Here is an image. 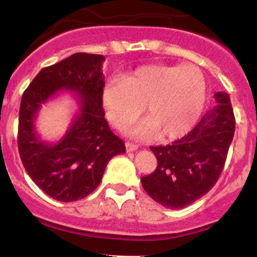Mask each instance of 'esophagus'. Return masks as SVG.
<instances>
[{"label": "esophagus", "mask_w": 257, "mask_h": 257, "mask_svg": "<svg viewBox=\"0 0 257 257\" xmlns=\"http://www.w3.org/2000/svg\"><path fill=\"white\" fill-rule=\"evenodd\" d=\"M125 147H126V151L129 152H133L136 150H138V146L136 143H132V142H125Z\"/></svg>", "instance_id": "1"}]
</instances>
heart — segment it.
Instances as JSON below:
<instances>
[{"label": "heart", "instance_id": "obj_1", "mask_svg": "<svg viewBox=\"0 0 257 257\" xmlns=\"http://www.w3.org/2000/svg\"><path fill=\"white\" fill-rule=\"evenodd\" d=\"M207 85L195 65H146L123 79H110L102 88V102L108 121L124 129L140 117L146 119L131 129L137 137L156 134L160 140H174L188 133L202 114Z\"/></svg>", "mask_w": 257, "mask_h": 257}]
</instances>
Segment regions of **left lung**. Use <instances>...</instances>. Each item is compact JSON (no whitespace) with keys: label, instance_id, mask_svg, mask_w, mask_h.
<instances>
[{"label":"left lung","instance_id":"left-lung-1","mask_svg":"<svg viewBox=\"0 0 257 257\" xmlns=\"http://www.w3.org/2000/svg\"><path fill=\"white\" fill-rule=\"evenodd\" d=\"M218 105L172 145L151 146L157 159L152 174L141 178L150 197L168 209H183L215 186L233 141L235 119L229 94L215 93Z\"/></svg>","mask_w":257,"mask_h":257}]
</instances>
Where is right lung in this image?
Segmentation results:
<instances>
[{"label":"right lung","mask_w":257,"mask_h":257,"mask_svg":"<svg viewBox=\"0 0 257 257\" xmlns=\"http://www.w3.org/2000/svg\"><path fill=\"white\" fill-rule=\"evenodd\" d=\"M102 55L78 52L43 68L23 93L18 147L25 170L46 195L73 202L91 195L112 157L125 152L124 141L108 126L102 108ZM62 89L76 93L80 112L59 143L41 141L34 119L42 103Z\"/></svg>","instance_id":"obj_1"}]
</instances>
